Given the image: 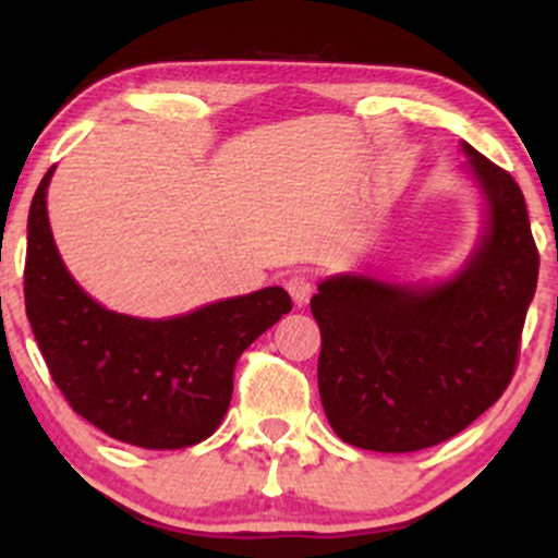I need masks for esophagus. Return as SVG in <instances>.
I'll list each match as a JSON object with an SVG mask.
<instances>
[{"instance_id": "34e87169", "label": "esophagus", "mask_w": 558, "mask_h": 558, "mask_svg": "<svg viewBox=\"0 0 558 558\" xmlns=\"http://www.w3.org/2000/svg\"><path fill=\"white\" fill-rule=\"evenodd\" d=\"M288 293H291L293 304L296 306H304L306 301L312 299V293H315V280H312L310 272H293L291 278H288Z\"/></svg>"}]
</instances>
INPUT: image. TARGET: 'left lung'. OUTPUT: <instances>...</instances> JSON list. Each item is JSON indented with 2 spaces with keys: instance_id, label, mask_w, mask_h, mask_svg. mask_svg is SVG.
Listing matches in <instances>:
<instances>
[{
  "instance_id": "8db88e82",
  "label": "left lung",
  "mask_w": 558,
  "mask_h": 558,
  "mask_svg": "<svg viewBox=\"0 0 558 558\" xmlns=\"http://www.w3.org/2000/svg\"><path fill=\"white\" fill-rule=\"evenodd\" d=\"M485 196V230L438 286L336 275L312 296L323 349L317 386L330 427L367 451L444 444L501 399L514 377L537 257L524 196L509 172L462 144Z\"/></svg>"
}]
</instances>
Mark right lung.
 Masks as SVG:
<instances>
[{"label":"right lung","instance_id":"add662e5","mask_svg":"<svg viewBox=\"0 0 558 558\" xmlns=\"http://www.w3.org/2000/svg\"><path fill=\"white\" fill-rule=\"evenodd\" d=\"M38 183L28 213L25 315L49 375L73 412L114 440L185 448L217 430L233 396L243 351L291 312L280 286L222 299L168 319L105 310L68 272Z\"/></svg>","mask_w":558,"mask_h":558}]
</instances>
